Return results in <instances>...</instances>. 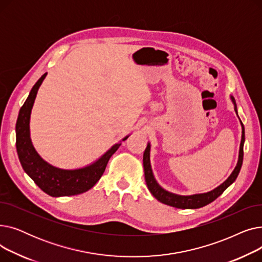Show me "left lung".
<instances>
[{"label": "left lung", "instance_id": "left-lung-1", "mask_svg": "<svg viewBox=\"0 0 262 262\" xmlns=\"http://www.w3.org/2000/svg\"><path fill=\"white\" fill-rule=\"evenodd\" d=\"M231 100L233 104L235 103V99L231 96ZM235 110L237 113V107L235 106ZM242 125V139H241V144H240V152H239V160L235 170L232 171L230 176L227 178V180L222 184L220 185L217 188L214 190L207 192V193H203V194H194V195H188V196H183V195H177L170 193V192L166 191L162 189L156 182L154 178L152 168H150V162H149V149L150 145L149 143L147 144L144 154H143V167H144V175H145V182L148 190L159 202L172 206V207L175 208H181V209H196L204 207V206L210 204L213 202L215 199H217L220 195H221L223 192L236 181V178L240 172V169L242 167V162H243V144H244V125L241 122Z\"/></svg>", "mask_w": 262, "mask_h": 262}]
</instances>
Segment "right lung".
I'll use <instances>...</instances> for the list:
<instances>
[{
    "label": "right lung",
    "mask_w": 262,
    "mask_h": 262,
    "mask_svg": "<svg viewBox=\"0 0 262 262\" xmlns=\"http://www.w3.org/2000/svg\"><path fill=\"white\" fill-rule=\"evenodd\" d=\"M46 76L47 73L38 79L19 112L16 124V146L19 160L26 174L47 194L58 198L84 193L98 183L106 169L108 160L120 147L121 143L115 144L91 166L78 170L55 168L41 158L30 138V117L38 89ZM127 138L128 136L123 141Z\"/></svg>",
    "instance_id": "right-lung-1"
}]
</instances>
